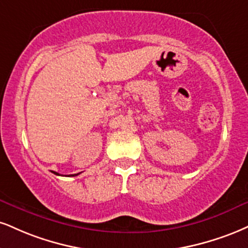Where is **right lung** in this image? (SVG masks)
<instances>
[{
    "label": "right lung",
    "instance_id": "right-lung-1",
    "mask_svg": "<svg viewBox=\"0 0 248 248\" xmlns=\"http://www.w3.org/2000/svg\"><path fill=\"white\" fill-rule=\"evenodd\" d=\"M53 173H54V174H56V175H60L58 172H53ZM78 174H79V173H77V174H70V175H68V177H75V175H78Z\"/></svg>",
    "mask_w": 248,
    "mask_h": 248
}]
</instances>
